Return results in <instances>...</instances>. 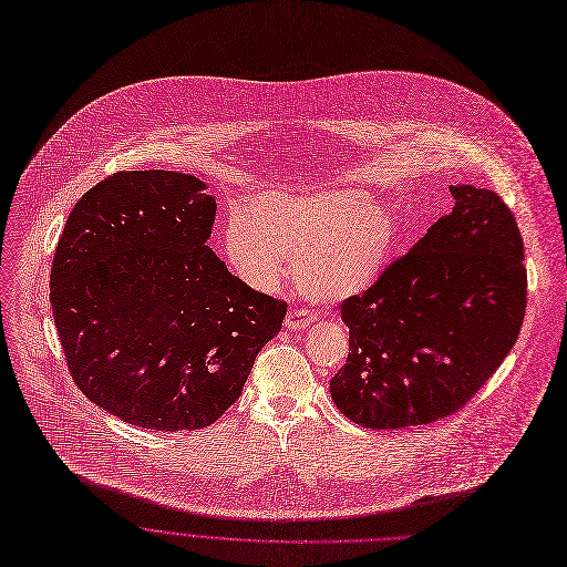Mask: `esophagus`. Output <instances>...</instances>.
<instances>
[{"label": "esophagus", "instance_id": "34e87169", "mask_svg": "<svg viewBox=\"0 0 567 567\" xmlns=\"http://www.w3.org/2000/svg\"><path fill=\"white\" fill-rule=\"evenodd\" d=\"M315 321V317L307 312V310H302V307H296V310H289V315H287V319H285V326L289 328V330H298V328H305V326H310Z\"/></svg>", "mask_w": 567, "mask_h": 567}]
</instances>
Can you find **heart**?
I'll list each match as a JSON object with an SVG mask.
<instances>
[{"label":"heart","instance_id":"heart-1","mask_svg":"<svg viewBox=\"0 0 567 567\" xmlns=\"http://www.w3.org/2000/svg\"><path fill=\"white\" fill-rule=\"evenodd\" d=\"M398 244L395 217L352 187L271 192L235 210L226 224V257L257 291H276L296 265L302 287L323 298L367 289Z\"/></svg>","mask_w":567,"mask_h":567}]
</instances>
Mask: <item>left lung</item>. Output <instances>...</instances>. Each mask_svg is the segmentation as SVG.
Segmentation results:
<instances>
[{
    "label": "left lung",
    "instance_id": "obj_1",
    "mask_svg": "<svg viewBox=\"0 0 567 567\" xmlns=\"http://www.w3.org/2000/svg\"><path fill=\"white\" fill-rule=\"evenodd\" d=\"M452 213L362 293L341 300V414L371 430L452 416L499 369L527 307L525 246L499 194L450 185Z\"/></svg>",
    "mask_w": 567,
    "mask_h": 567
}]
</instances>
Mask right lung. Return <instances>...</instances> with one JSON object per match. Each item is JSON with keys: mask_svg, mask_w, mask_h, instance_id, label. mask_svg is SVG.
<instances>
[{"mask_svg": "<svg viewBox=\"0 0 567 567\" xmlns=\"http://www.w3.org/2000/svg\"><path fill=\"white\" fill-rule=\"evenodd\" d=\"M178 172H117L68 217L49 276L76 386L161 432L213 425L241 395L287 302L250 289L205 244L217 203Z\"/></svg>", "mask_w": 567, "mask_h": 567, "instance_id": "add662e5", "label": "right lung"}]
</instances>
